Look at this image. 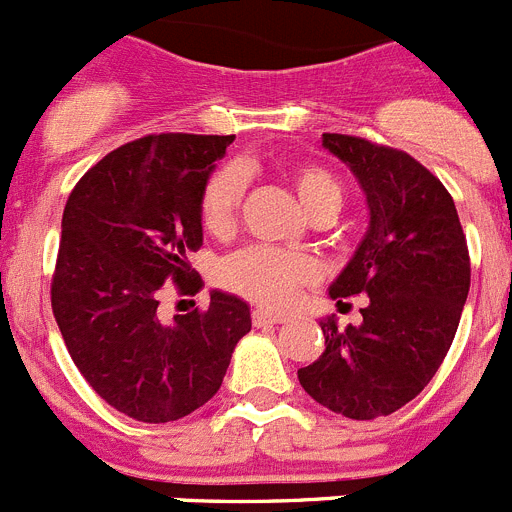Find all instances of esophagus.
<instances>
[{
    "instance_id": "1",
    "label": "esophagus",
    "mask_w": 512,
    "mask_h": 512,
    "mask_svg": "<svg viewBox=\"0 0 512 512\" xmlns=\"http://www.w3.org/2000/svg\"><path fill=\"white\" fill-rule=\"evenodd\" d=\"M252 324H255V326L285 324V316H280V313H270V311H262V308H257V311H252Z\"/></svg>"
}]
</instances>
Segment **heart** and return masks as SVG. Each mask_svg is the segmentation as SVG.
Here are the masks:
<instances>
[{
  "mask_svg": "<svg viewBox=\"0 0 512 512\" xmlns=\"http://www.w3.org/2000/svg\"><path fill=\"white\" fill-rule=\"evenodd\" d=\"M283 178L301 201L308 216H334L342 209V186L329 170L313 163H296L283 170ZM242 201V176L237 168H219L201 191V224L214 237H224L237 224ZM316 278V262L301 252L275 247H247L227 257L219 267V280L237 296L267 308H285L303 285Z\"/></svg>",
  "mask_w": 512,
  "mask_h": 512,
  "instance_id": "heart-1",
  "label": "heart"
}]
</instances>
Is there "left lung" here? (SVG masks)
<instances>
[{
  "label": "left lung",
  "instance_id": "left-lung-1",
  "mask_svg": "<svg viewBox=\"0 0 512 512\" xmlns=\"http://www.w3.org/2000/svg\"><path fill=\"white\" fill-rule=\"evenodd\" d=\"M365 191V239L329 296H367L362 324L321 321L326 349L298 370L316 403L354 421L390 416L444 362L469 293V252L444 183L403 150L352 135L321 137Z\"/></svg>",
  "mask_w": 512,
  "mask_h": 512
}]
</instances>
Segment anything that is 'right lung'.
Segmentation results:
<instances>
[{"label":"right lung","mask_w":512,"mask_h":512,"mask_svg":"<svg viewBox=\"0 0 512 512\" xmlns=\"http://www.w3.org/2000/svg\"><path fill=\"white\" fill-rule=\"evenodd\" d=\"M234 135H147L101 158L68 196L50 303L68 354L124 416L168 423L222 388L252 329L242 298L211 290L204 311L158 316L163 290L201 278L188 252L204 242L199 201Z\"/></svg>","instance_id":"1"}]
</instances>
